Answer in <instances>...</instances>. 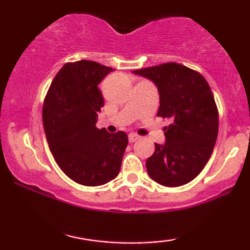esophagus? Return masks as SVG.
Segmentation results:
<instances>
[{
    "label": "esophagus",
    "mask_w": 250,
    "mask_h": 250,
    "mask_svg": "<svg viewBox=\"0 0 250 250\" xmlns=\"http://www.w3.org/2000/svg\"><path fill=\"white\" fill-rule=\"evenodd\" d=\"M139 135H136V134H134V133H130L128 135V140H129V143H133V142H135L136 141V140H139Z\"/></svg>",
    "instance_id": "34e87169"
}]
</instances>
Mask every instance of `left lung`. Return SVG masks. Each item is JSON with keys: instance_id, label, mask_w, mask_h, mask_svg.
Returning a JSON list of instances; mask_svg holds the SVG:
<instances>
[{"instance_id": "8db88e82", "label": "left lung", "mask_w": 250, "mask_h": 250, "mask_svg": "<svg viewBox=\"0 0 250 250\" xmlns=\"http://www.w3.org/2000/svg\"><path fill=\"white\" fill-rule=\"evenodd\" d=\"M133 73L156 85L157 116L173 121L165 128V143H155L146 162L148 175L166 187L186 185L205 168L217 139L219 113L210 87L200 73L175 62Z\"/></svg>"}]
</instances>
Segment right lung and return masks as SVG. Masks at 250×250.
Here are the masks:
<instances>
[{
  "label": "right lung",
  "instance_id": "right-lung-1",
  "mask_svg": "<svg viewBox=\"0 0 250 250\" xmlns=\"http://www.w3.org/2000/svg\"><path fill=\"white\" fill-rule=\"evenodd\" d=\"M111 71L87 60L65 63L43 104V127L56 163L69 179L88 187L115 179L128 145L125 131L96 128L104 104L99 84Z\"/></svg>",
  "mask_w": 250,
  "mask_h": 250
}]
</instances>
